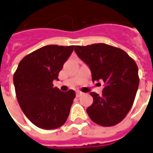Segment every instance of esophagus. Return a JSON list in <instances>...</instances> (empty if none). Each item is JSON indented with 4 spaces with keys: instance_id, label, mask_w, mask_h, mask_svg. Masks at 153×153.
I'll return each instance as SVG.
<instances>
[{
    "instance_id": "34e87169",
    "label": "esophagus",
    "mask_w": 153,
    "mask_h": 153,
    "mask_svg": "<svg viewBox=\"0 0 153 153\" xmlns=\"http://www.w3.org/2000/svg\"><path fill=\"white\" fill-rule=\"evenodd\" d=\"M81 94H82V92H80V91H77L76 92V96H77V97H79Z\"/></svg>"
}]
</instances>
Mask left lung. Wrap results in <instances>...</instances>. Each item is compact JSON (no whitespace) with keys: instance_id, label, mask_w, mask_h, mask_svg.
Returning a JSON list of instances; mask_svg holds the SVG:
<instances>
[{"instance_id":"8db88e82","label":"left lung","mask_w":153,"mask_h":153,"mask_svg":"<svg viewBox=\"0 0 153 153\" xmlns=\"http://www.w3.org/2000/svg\"><path fill=\"white\" fill-rule=\"evenodd\" d=\"M74 51L91 69L92 79H102L105 87L87 108L89 117L102 127L119 123L131 109L139 84L136 62L124 51L106 44L74 47Z\"/></svg>"}]
</instances>
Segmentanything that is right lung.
I'll list each match as a JSON object with an SVG mask.
<instances>
[{"label":"right lung","mask_w":153,"mask_h":153,"mask_svg":"<svg viewBox=\"0 0 153 153\" xmlns=\"http://www.w3.org/2000/svg\"><path fill=\"white\" fill-rule=\"evenodd\" d=\"M74 45H50L27 54L19 63L13 82L17 100L25 115L39 128L56 129L65 124L75 92L54 87Z\"/></svg>","instance_id":"1"}]
</instances>
